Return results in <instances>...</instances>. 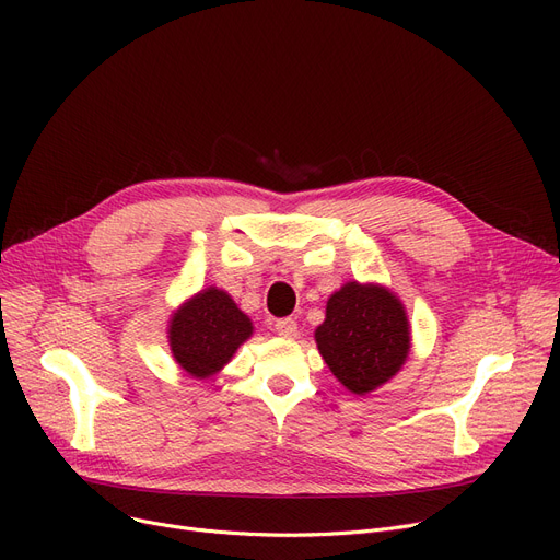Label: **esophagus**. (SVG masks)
<instances>
[{
    "mask_svg": "<svg viewBox=\"0 0 560 560\" xmlns=\"http://www.w3.org/2000/svg\"><path fill=\"white\" fill-rule=\"evenodd\" d=\"M275 331H277L281 338H295V336H298V322L290 319V317L277 319Z\"/></svg>",
    "mask_w": 560,
    "mask_h": 560,
    "instance_id": "obj_1",
    "label": "esophagus"
}]
</instances>
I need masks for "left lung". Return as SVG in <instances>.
<instances>
[{
  "mask_svg": "<svg viewBox=\"0 0 560 560\" xmlns=\"http://www.w3.org/2000/svg\"><path fill=\"white\" fill-rule=\"evenodd\" d=\"M315 342L349 393L370 395L388 384L410 354L406 306L386 285L347 281L329 298Z\"/></svg>",
  "mask_w": 560,
  "mask_h": 560,
  "instance_id": "obj_1",
  "label": "left lung"
}]
</instances>
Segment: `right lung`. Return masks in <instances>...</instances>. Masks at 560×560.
I'll return each mask as SVG.
<instances>
[{
  "mask_svg": "<svg viewBox=\"0 0 560 560\" xmlns=\"http://www.w3.org/2000/svg\"><path fill=\"white\" fill-rule=\"evenodd\" d=\"M252 334L249 315L218 285L199 290L167 319L174 363L199 381L215 376Z\"/></svg>",
  "mask_w": 560,
  "mask_h": 560,
  "instance_id": "obj_1",
  "label": "right lung"
}]
</instances>
